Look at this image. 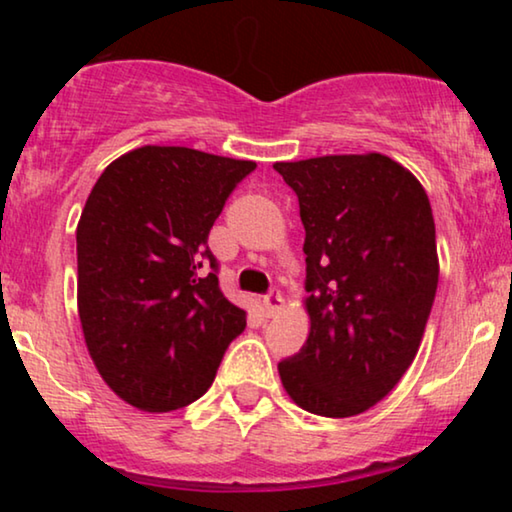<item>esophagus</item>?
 Returning <instances> with one entry per match:
<instances>
[{
    "mask_svg": "<svg viewBox=\"0 0 512 512\" xmlns=\"http://www.w3.org/2000/svg\"><path fill=\"white\" fill-rule=\"evenodd\" d=\"M263 307H265V314H268V317H277V314L284 310V298H282V293H279V291H270L268 296L263 298Z\"/></svg>",
    "mask_w": 512,
    "mask_h": 512,
    "instance_id": "34e87169",
    "label": "esophagus"
}]
</instances>
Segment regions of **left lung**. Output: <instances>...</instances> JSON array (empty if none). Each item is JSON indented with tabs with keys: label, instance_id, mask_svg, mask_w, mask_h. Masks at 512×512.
Listing matches in <instances>:
<instances>
[{
	"label": "left lung",
	"instance_id": "1",
	"mask_svg": "<svg viewBox=\"0 0 512 512\" xmlns=\"http://www.w3.org/2000/svg\"><path fill=\"white\" fill-rule=\"evenodd\" d=\"M272 167L298 195L310 293V335L279 361V377L312 415H361L410 368L429 321L438 289L429 195L382 153Z\"/></svg>",
	"mask_w": 512,
	"mask_h": 512
}]
</instances>
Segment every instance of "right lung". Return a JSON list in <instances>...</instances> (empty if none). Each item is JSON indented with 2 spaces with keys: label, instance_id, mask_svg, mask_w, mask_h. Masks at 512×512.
I'll use <instances>...</instances> for the list:
<instances>
[{
  "label": "right lung",
  "instance_id": "1",
  "mask_svg": "<svg viewBox=\"0 0 512 512\" xmlns=\"http://www.w3.org/2000/svg\"><path fill=\"white\" fill-rule=\"evenodd\" d=\"M254 170V160L142 146L90 191L76 226V300L90 359L125 403L170 412L198 401L247 326L219 289L207 237Z\"/></svg>",
  "mask_w": 512,
  "mask_h": 512
}]
</instances>
